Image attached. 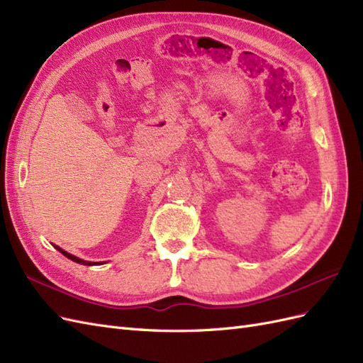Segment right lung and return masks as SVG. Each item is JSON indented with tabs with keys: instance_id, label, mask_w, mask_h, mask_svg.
Here are the masks:
<instances>
[{
	"instance_id": "add662e5",
	"label": "right lung",
	"mask_w": 363,
	"mask_h": 363,
	"mask_svg": "<svg viewBox=\"0 0 363 363\" xmlns=\"http://www.w3.org/2000/svg\"><path fill=\"white\" fill-rule=\"evenodd\" d=\"M57 251H60V254H64L67 258H69V260H72V262H76V263H80V264H86V266H92V264H97V263H92V262H85V260H80V258H77V257H74V255H71V254H68L67 251H64V250H60L59 246H55Z\"/></svg>"
}]
</instances>
